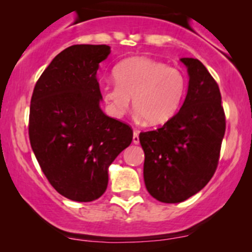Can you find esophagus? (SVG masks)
Here are the masks:
<instances>
[{"instance_id":"obj_1","label":"esophagus","mask_w":252,"mask_h":252,"mask_svg":"<svg viewBox=\"0 0 252 252\" xmlns=\"http://www.w3.org/2000/svg\"><path fill=\"white\" fill-rule=\"evenodd\" d=\"M133 142L135 145L139 144V133H138V131H134V134H133Z\"/></svg>"}]
</instances>
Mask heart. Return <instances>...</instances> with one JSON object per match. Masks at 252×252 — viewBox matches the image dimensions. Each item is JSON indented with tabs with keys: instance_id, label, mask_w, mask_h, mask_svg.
<instances>
[{
	"instance_id": "1",
	"label": "heart",
	"mask_w": 252,
	"mask_h": 252,
	"mask_svg": "<svg viewBox=\"0 0 252 252\" xmlns=\"http://www.w3.org/2000/svg\"><path fill=\"white\" fill-rule=\"evenodd\" d=\"M114 85L101 90L106 110L122 118L130 98L134 110L149 126H162L179 111L187 91V79L179 69L147 57L122 61L113 70Z\"/></svg>"
}]
</instances>
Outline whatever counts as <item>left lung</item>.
Segmentation results:
<instances>
[{"mask_svg":"<svg viewBox=\"0 0 252 252\" xmlns=\"http://www.w3.org/2000/svg\"><path fill=\"white\" fill-rule=\"evenodd\" d=\"M189 75L179 112L162 128L140 133L144 180L152 197L185 201L210 182L220 158L225 117L220 88L195 58H180Z\"/></svg>","mask_w":252,"mask_h":252,"instance_id":"8db88e82","label":"left lung"}]
</instances>
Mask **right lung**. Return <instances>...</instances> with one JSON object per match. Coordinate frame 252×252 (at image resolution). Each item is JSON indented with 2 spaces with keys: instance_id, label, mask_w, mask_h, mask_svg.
<instances>
[{
  "instance_id": "right-lung-1",
  "label": "right lung",
  "mask_w": 252,
  "mask_h": 252,
  "mask_svg": "<svg viewBox=\"0 0 252 252\" xmlns=\"http://www.w3.org/2000/svg\"><path fill=\"white\" fill-rule=\"evenodd\" d=\"M107 45H73L58 53L35 85L29 138L53 188L90 202L107 189L108 167L130 145V126L106 116L97 74Z\"/></svg>"
}]
</instances>
